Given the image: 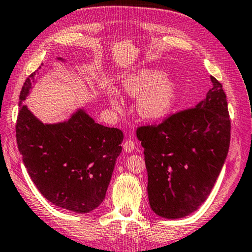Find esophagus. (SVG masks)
Listing matches in <instances>:
<instances>
[{"label":"esophagus","mask_w":252,"mask_h":252,"mask_svg":"<svg viewBox=\"0 0 252 252\" xmlns=\"http://www.w3.org/2000/svg\"><path fill=\"white\" fill-rule=\"evenodd\" d=\"M134 147H135V143L134 141L131 140V139H129V140H126L125 143H123V149H125V151H126V153H132L134 150Z\"/></svg>","instance_id":"34e87169"}]
</instances>
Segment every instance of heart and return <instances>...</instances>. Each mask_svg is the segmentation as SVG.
<instances>
[{"label": "heart", "instance_id": "b5f03b06", "mask_svg": "<svg viewBox=\"0 0 252 252\" xmlns=\"http://www.w3.org/2000/svg\"><path fill=\"white\" fill-rule=\"evenodd\" d=\"M123 91L131 97H138L137 112L146 121H158L174 110L177 101V84L161 70L142 68L123 76ZM107 98L114 109H120L121 99L113 87L106 89Z\"/></svg>", "mask_w": 252, "mask_h": 252}]
</instances>
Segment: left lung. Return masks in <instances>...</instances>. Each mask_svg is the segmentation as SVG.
<instances>
[{
	"label": "left lung",
	"instance_id": "1",
	"mask_svg": "<svg viewBox=\"0 0 252 252\" xmlns=\"http://www.w3.org/2000/svg\"><path fill=\"white\" fill-rule=\"evenodd\" d=\"M213 87L194 109L171 115L156 126H140L148 171V197L163 219H182L206 201L230 146L231 123L222 84Z\"/></svg>",
	"mask_w": 252,
	"mask_h": 252
}]
</instances>
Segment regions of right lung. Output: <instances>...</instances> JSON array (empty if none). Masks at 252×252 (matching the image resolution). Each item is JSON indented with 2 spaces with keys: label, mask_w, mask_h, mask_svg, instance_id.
I'll return each mask as SVG.
<instances>
[{
  "label": "right lung",
  "mask_w": 252,
  "mask_h": 252,
  "mask_svg": "<svg viewBox=\"0 0 252 252\" xmlns=\"http://www.w3.org/2000/svg\"><path fill=\"white\" fill-rule=\"evenodd\" d=\"M41 66L26 79L20 93L15 126L19 151L43 197L71 212L89 213L105 198L122 151L123 133L117 127L98 125L84 109L62 122L40 121L22 102Z\"/></svg>",
  "instance_id": "obj_1"
}]
</instances>
